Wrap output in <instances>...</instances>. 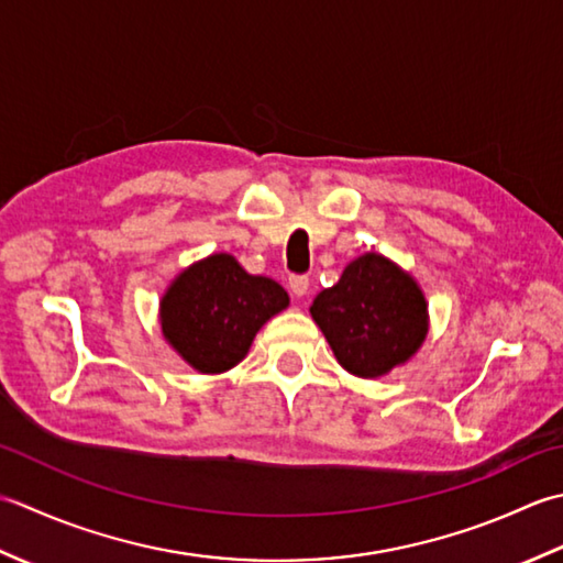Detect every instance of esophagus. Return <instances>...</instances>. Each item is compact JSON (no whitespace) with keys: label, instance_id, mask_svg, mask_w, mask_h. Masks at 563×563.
Listing matches in <instances>:
<instances>
[{"label":"esophagus","instance_id":"obj_1","mask_svg":"<svg viewBox=\"0 0 563 563\" xmlns=\"http://www.w3.org/2000/svg\"><path fill=\"white\" fill-rule=\"evenodd\" d=\"M289 289L296 298H303L308 294V277H303V274H296V277L289 279Z\"/></svg>","mask_w":563,"mask_h":563}]
</instances>
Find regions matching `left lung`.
Here are the masks:
<instances>
[{
    "label": "left lung",
    "mask_w": 563,
    "mask_h": 563,
    "mask_svg": "<svg viewBox=\"0 0 563 563\" xmlns=\"http://www.w3.org/2000/svg\"><path fill=\"white\" fill-rule=\"evenodd\" d=\"M311 316L342 369L360 378H382L416 357L430 330L420 284L378 252L354 257L313 298Z\"/></svg>",
    "instance_id": "1"
}]
</instances>
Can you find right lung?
<instances>
[{"label":"right lung","instance_id":"1","mask_svg":"<svg viewBox=\"0 0 563 563\" xmlns=\"http://www.w3.org/2000/svg\"><path fill=\"white\" fill-rule=\"evenodd\" d=\"M289 294L269 277L250 274L228 252L194 262L159 298L167 345L199 374H223L245 360L252 340Z\"/></svg>","mask_w":563,"mask_h":563}]
</instances>
